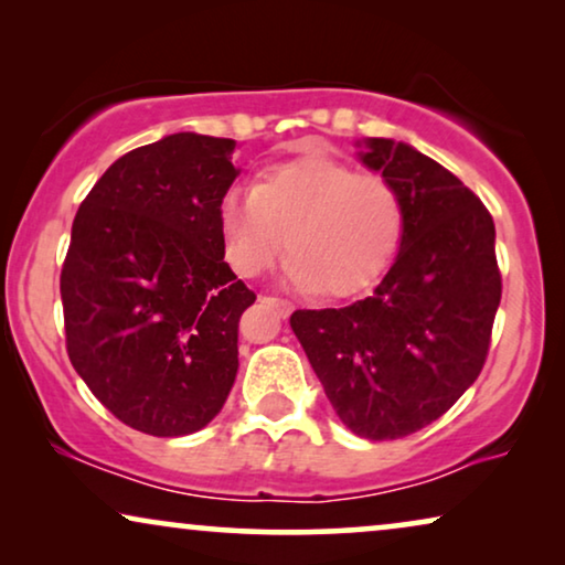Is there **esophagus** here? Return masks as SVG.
<instances>
[{
  "label": "esophagus",
  "mask_w": 565,
  "mask_h": 565,
  "mask_svg": "<svg viewBox=\"0 0 565 565\" xmlns=\"http://www.w3.org/2000/svg\"><path fill=\"white\" fill-rule=\"evenodd\" d=\"M259 300H262V303H265V306L275 308L277 316H282V319H285V316L292 313V303H288V300H282V298H259Z\"/></svg>",
  "instance_id": "obj_1"
}]
</instances>
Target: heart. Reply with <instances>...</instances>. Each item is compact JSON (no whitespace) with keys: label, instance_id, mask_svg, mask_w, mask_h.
<instances>
[{"label":"heart","instance_id":"heart-1","mask_svg":"<svg viewBox=\"0 0 565 565\" xmlns=\"http://www.w3.org/2000/svg\"><path fill=\"white\" fill-rule=\"evenodd\" d=\"M228 265L257 277L285 252L296 290L347 298L370 288L396 257L404 205L381 174H354L329 157H300L265 169L252 192H228L218 207Z\"/></svg>","mask_w":565,"mask_h":565}]
</instances>
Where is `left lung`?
<instances>
[{
    "instance_id": "left-lung-1",
    "label": "left lung",
    "mask_w": 565,
    "mask_h": 565,
    "mask_svg": "<svg viewBox=\"0 0 565 565\" xmlns=\"http://www.w3.org/2000/svg\"><path fill=\"white\" fill-rule=\"evenodd\" d=\"M354 146L404 205L398 254L373 296L296 311L290 329L344 427L383 443L439 419L481 373L501 300L497 228L481 200L414 146Z\"/></svg>"
}]
</instances>
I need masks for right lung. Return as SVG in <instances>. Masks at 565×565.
I'll list each match as a JSON object with an SVG mask.
<instances>
[{
	"label": "right lung",
	"instance_id": "right-lung-1",
	"mask_svg": "<svg viewBox=\"0 0 565 565\" xmlns=\"http://www.w3.org/2000/svg\"><path fill=\"white\" fill-rule=\"evenodd\" d=\"M236 141L172 134L120 157L84 198L61 269L68 360L122 424L203 429L238 370L254 292L223 259Z\"/></svg>",
	"mask_w": 565,
	"mask_h": 565
}]
</instances>
